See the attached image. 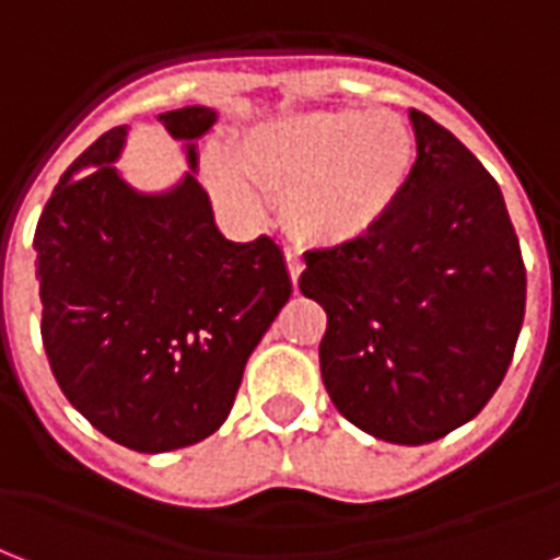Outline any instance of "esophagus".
<instances>
[{"mask_svg": "<svg viewBox=\"0 0 560 560\" xmlns=\"http://www.w3.org/2000/svg\"><path fill=\"white\" fill-rule=\"evenodd\" d=\"M285 268H289V277H292V283H298V277H301L303 271V259L298 250L285 248Z\"/></svg>", "mask_w": 560, "mask_h": 560, "instance_id": "34e87169", "label": "esophagus"}]
</instances>
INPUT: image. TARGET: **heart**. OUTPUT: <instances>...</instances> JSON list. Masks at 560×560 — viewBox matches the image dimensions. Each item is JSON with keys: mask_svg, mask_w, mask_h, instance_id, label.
<instances>
[{"mask_svg": "<svg viewBox=\"0 0 560 560\" xmlns=\"http://www.w3.org/2000/svg\"><path fill=\"white\" fill-rule=\"evenodd\" d=\"M250 180L283 195V219L312 245H348L380 231L409 189L418 145L392 114L312 110L250 131L236 149ZM207 177L233 210H254L240 168L210 151Z\"/></svg>", "mask_w": 560, "mask_h": 560, "instance_id": "b5f03b06", "label": "heart"}]
</instances>
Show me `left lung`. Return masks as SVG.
Returning a JSON list of instances; mask_svg holds the SVG:
<instances>
[{
    "instance_id": "obj_1",
    "label": "left lung",
    "mask_w": 560,
    "mask_h": 560,
    "mask_svg": "<svg viewBox=\"0 0 560 560\" xmlns=\"http://www.w3.org/2000/svg\"><path fill=\"white\" fill-rule=\"evenodd\" d=\"M418 163L380 231L306 250L301 292L327 312L320 376L368 435L418 446L485 409L517 348L526 268L500 184L420 110Z\"/></svg>"
}]
</instances>
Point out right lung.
I'll return each mask as SVG.
<instances>
[{
  "instance_id": "right-lung-1",
  "label": "right lung",
  "mask_w": 560,
  "mask_h": 560,
  "mask_svg": "<svg viewBox=\"0 0 560 560\" xmlns=\"http://www.w3.org/2000/svg\"><path fill=\"white\" fill-rule=\"evenodd\" d=\"M158 122L186 142L189 172L172 189L125 184L119 125L60 175L34 231L51 374L102 435L137 453L198 444L228 420L248 357L292 294L271 236L231 242L215 228L195 177V140L215 110L195 104Z\"/></svg>"
}]
</instances>
